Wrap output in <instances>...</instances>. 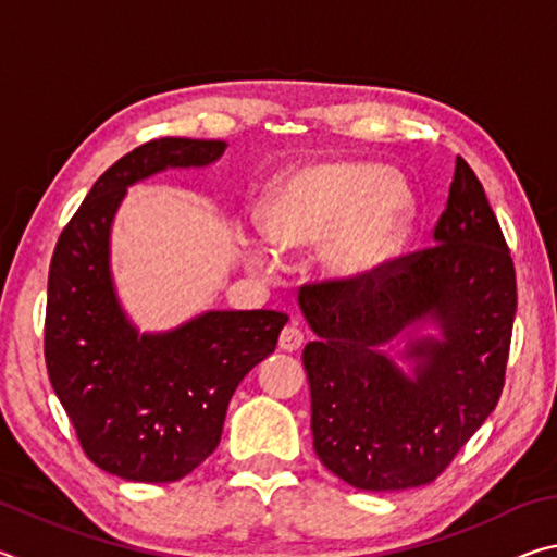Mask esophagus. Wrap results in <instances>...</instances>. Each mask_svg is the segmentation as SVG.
Masks as SVG:
<instances>
[{
  "label": "esophagus",
  "instance_id": "esophagus-1",
  "mask_svg": "<svg viewBox=\"0 0 557 557\" xmlns=\"http://www.w3.org/2000/svg\"><path fill=\"white\" fill-rule=\"evenodd\" d=\"M277 344H280L282 351H299L301 344H305V334H301V329L297 324H287L280 332Z\"/></svg>",
  "mask_w": 557,
  "mask_h": 557
}]
</instances>
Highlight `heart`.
Returning a JSON list of instances; mask_svg holds the SVG:
<instances>
[{
  "label": "heart",
  "instance_id": "b5f03b06",
  "mask_svg": "<svg viewBox=\"0 0 557 557\" xmlns=\"http://www.w3.org/2000/svg\"><path fill=\"white\" fill-rule=\"evenodd\" d=\"M260 228L277 250L312 248L338 280H361L398 250L410 221V194L371 162H317L277 178L260 201Z\"/></svg>",
  "mask_w": 557,
  "mask_h": 557
}]
</instances>
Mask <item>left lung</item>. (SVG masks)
Wrapping results in <instances>:
<instances>
[{
    "label": "left lung",
    "instance_id": "left-lung-1",
    "mask_svg": "<svg viewBox=\"0 0 557 557\" xmlns=\"http://www.w3.org/2000/svg\"><path fill=\"white\" fill-rule=\"evenodd\" d=\"M428 248L361 280L299 289L317 342L301 354L312 391L314 451L366 492L435 482L502 398L516 317V268L484 186L457 157L447 209ZM432 315L443 342L413 343L410 382L377 351Z\"/></svg>",
    "mask_w": 557,
    "mask_h": 557
}]
</instances>
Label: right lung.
Masks as SVG:
<instances>
[{"mask_svg": "<svg viewBox=\"0 0 557 557\" xmlns=\"http://www.w3.org/2000/svg\"><path fill=\"white\" fill-rule=\"evenodd\" d=\"M221 139L162 137L102 174L65 223L49 268L44 358L83 451L127 482L166 484L219 447L238 383L277 346L287 314L209 312L139 336L110 277V223L127 186L166 166H203Z\"/></svg>", "mask_w": 557, "mask_h": 557, "instance_id": "add662e5", "label": "right lung"}]
</instances>
